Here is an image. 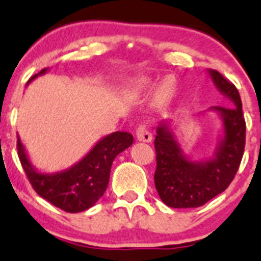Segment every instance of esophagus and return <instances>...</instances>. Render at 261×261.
I'll use <instances>...</instances> for the list:
<instances>
[{
	"instance_id": "1",
	"label": "esophagus",
	"mask_w": 261,
	"mask_h": 261,
	"mask_svg": "<svg viewBox=\"0 0 261 261\" xmlns=\"http://www.w3.org/2000/svg\"><path fill=\"white\" fill-rule=\"evenodd\" d=\"M136 139L140 142H150L152 140V134L150 133L146 126L141 125L136 130Z\"/></svg>"
}]
</instances>
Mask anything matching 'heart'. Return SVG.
Listing matches in <instances>:
<instances>
[{"label":"heart","instance_id":"obj_1","mask_svg":"<svg viewBox=\"0 0 261 261\" xmlns=\"http://www.w3.org/2000/svg\"><path fill=\"white\" fill-rule=\"evenodd\" d=\"M156 82L151 80H146V79H141V80H136L133 84V92L136 96L140 95H146L150 94L152 90H155ZM176 92V84H175L174 80L171 79H165L161 85L159 86L158 92H156V96L160 101H169L170 98H172V96Z\"/></svg>","mask_w":261,"mask_h":261}]
</instances>
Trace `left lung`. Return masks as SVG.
<instances>
[{
    "label": "left lung",
    "instance_id": "obj_1",
    "mask_svg": "<svg viewBox=\"0 0 261 261\" xmlns=\"http://www.w3.org/2000/svg\"><path fill=\"white\" fill-rule=\"evenodd\" d=\"M211 81L231 108L211 106L220 116L221 135L213 155L191 160L181 147L171 122L156 127L155 186L164 204L175 209L199 207L226 190L238 169L245 147V120L237 87L215 70H207Z\"/></svg>",
    "mask_w": 261,
    "mask_h": 261
}]
</instances>
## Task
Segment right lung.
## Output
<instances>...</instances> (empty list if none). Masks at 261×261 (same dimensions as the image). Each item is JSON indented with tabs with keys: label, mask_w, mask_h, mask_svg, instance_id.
<instances>
[{
	"label": "right lung",
	"mask_w": 261,
	"mask_h": 261,
	"mask_svg": "<svg viewBox=\"0 0 261 261\" xmlns=\"http://www.w3.org/2000/svg\"><path fill=\"white\" fill-rule=\"evenodd\" d=\"M48 71L43 68L27 84ZM134 138L130 133L116 131L100 139L91 150L68 169L57 172H42L30 160L17 135V150L21 165L35 191L66 213H81L90 209L103 195L109 185L110 171L115 158L130 147Z\"/></svg>",
	"instance_id": "1"
}]
</instances>
